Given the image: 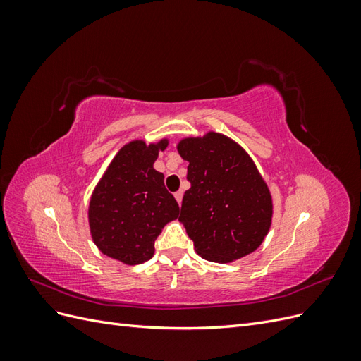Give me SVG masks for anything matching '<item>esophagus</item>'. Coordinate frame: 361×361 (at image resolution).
<instances>
[{"label": "esophagus", "mask_w": 361, "mask_h": 361, "mask_svg": "<svg viewBox=\"0 0 361 361\" xmlns=\"http://www.w3.org/2000/svg\"><path fill=\"white\" fill-rule=\"evenodd\" d=\"M182 197H183V192H182V191L174 192V199H176V202H178L179 204H182Z\"/></svg>", "instance_id": "esophagus-1"}]
</instances>
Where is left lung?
<instances>
[{
    "instance_id": "left-lung-1",
    "label": "left lung",
    "mask_w": 361,
    "mask_h": 361,
    "mask_svg": "<svg viewBox=\"0 0 361 361\" xmlns=\"http://www.w3.org/2000/svg\"><path fill=\"white\" fill-rule=\"evenodd\" d=\"M188 161L179 221L197 253L228 264L260 247L272 221V197L255 161L236 141L211 130L178 143Z\"/></svg>"
}]
</instances>
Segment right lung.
Masks as SVG:
<instances>
[{
    "label": "right lung",
    "mask_w": 361,
    "mask_h": 361,
    "mask_svg": "<svg viewBox=\"0 0 361 361\" xmlns=\"http://www.w3.org/2000/svg\"><path fill=\"white\" fill-rule=\"evenodd\" d=\"M169 140L158 143L129 141L120 149L89 204L93 243L108 257L138 265L155 253V239L167 223L176 220L179 204L164 185V174L154 169Z\"/></svg>",
    "instance_id": "right-lung-1"
}]
</instances>
